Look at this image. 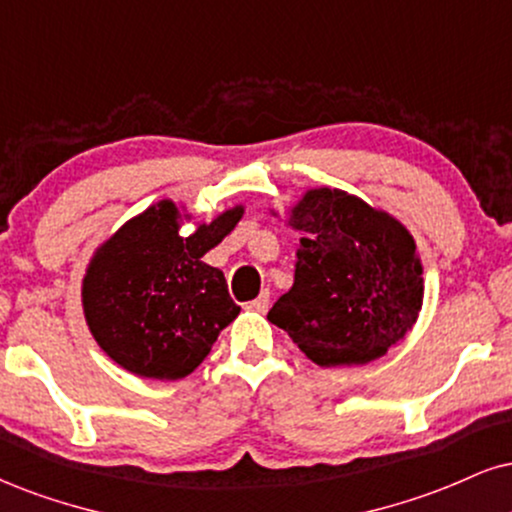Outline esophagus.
I'll list each match as a JSON object with an SVG mask.
<instances>
[{
	"label": "esophagus",
	"mask_w": 512,
	"mask_h": 512,
	"mask_svg": "<svg viewBox=\"0 0 512 512\" xmlns=\"http://www.w3.org/2000/svg\"><path fill=\"white\" fill-rule=\"evenodd\" d=\"M250 310H255V312H267L269 310V291H267V288H264V291L257 295L255 300H252Z\"/></svg>",
	"instance_id": "esophagus-1"
}]
</instances>
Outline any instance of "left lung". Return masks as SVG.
Segmentation results:
<instances>
[{
	"label": "left lung",
	"mask_w": 512,
	"mask_h": 512,
	"mask_svg": "<svg viewBox=\"0 0 512 512\" xmlns=\"http://www.w3.org/2000/svg\"><path fill=\"white\" fill-rule=\"evenodd\" d=\"M303 233L295 281L267 319L319 367L365 365L403 341L424 298L415 238L396 217L338 188L291 207Z\"/></svg>",
	"instance_id": "8db88e82"
}]
</instances>
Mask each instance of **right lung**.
Masks as SVG:
<instances>
[{
  "label": "right lung",
  "mask_w": 512,
  "mask_h": 512,
  "mask_svg": "<svg viewBox=\"0 0 512 512\" xmlns=\"http://www.w3.org/2000/svg\"><path fill=\"white\" fill-rule=\"evenodd\" d=\"M245 207L197 224L183 238L176 202L159 200L95 250L83 276V315L116 365L145 379L188 377L240 307L224 272L202 257L217 248Z\"/></svg>",
  "instance_id": "add662e5"
}]
</instances>
